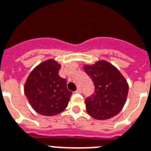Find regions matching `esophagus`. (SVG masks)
Masks as SVG:
<instances>
[{"label":"esophagus","mask_w":151,"mask_h":151,"mask_svg":"<svg viewBox=\"0 0 151 151\" xmlns=\"http://www.w3.org/2000/svg\"><path fill=\"white\" fill-rule=\"evenodd\" d=\"M75 93H81V90H80V89H78V90H76V91H75Z\"/></svg>","instance_id":"1"}]
</instances>
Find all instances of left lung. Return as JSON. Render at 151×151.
<instances>
[{
    "label": "left lung",
    "mask_w": 151,
    "mask_h": 151,
    "mask_svg": "<svg viewBox=\"0 0 151 151\" xmlns=\"http://www.w3.org/2000/svg\"><path fill=\"white\" fill-rule=\"evenodd\" d=\"M85 72L95 86V92L86 99L87 113L97 120H107L120 112L127 101L129 86L121 72L105 60L84 65Z\"/></svg>",
    "instance_id": "left-lung-1"
}]
</instances>
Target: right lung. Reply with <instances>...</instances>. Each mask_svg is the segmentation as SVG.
Wrapping results in <instances>:
<instances>
[{
    "instance_id": "1",
    "label": "right lung",
    "mask_w": 151,
    "mask_h": 151,
    "mask_svg": "<svg viewBox=\"0 0 151 151\" xmlns=\"http://www.w3.org/2000/svg\"><path fill=\"white\" fill-rule=\"evenodd\" d=\"M61 64L54 59L42 61L30 72L24 86V94L39 114L55 116L65 110L72 92L66 80L59 76Z\"/></svg>"
}]
</instances>
